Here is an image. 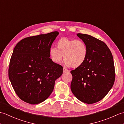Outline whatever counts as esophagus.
Listing matches in <instances>:
<instances>
[{
  "label": "esophagus",
  "mask_w": 124,
  "mask_h": 124,
  "mask_svg": "<svg viewBox=\"0 0 124 124\" xmlns=\"http://www.w3.org/2000/svg\"><path fill=\"white\" fill-rule=\"evenodd\" d=\"M69 71V70H67V69H65V68H63V72H67Z\"/></svg>",
  "instance_id": "1"
}]
</instances>
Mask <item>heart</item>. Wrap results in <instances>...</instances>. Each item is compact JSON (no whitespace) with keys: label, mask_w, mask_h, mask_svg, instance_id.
I'll return each mask as SVG.
<instances>
[{"label":"heart","mask_w":124,"mask_h":124,"mask_svg":"<svg viewBox=\"0 0 124 124\" xmlns=\"http://www.w3.org/2000/svg\"><path fill=\"white\" fill-rule=\"evenodd\" d=\"M56 48L49 50V57L53 62L59 64L63 58L65 66L78 68L87 59L88 49L86 44L81 40L62 38L56 43Z\"/></svg>","instance_id":"heart-1"}]
</instances>
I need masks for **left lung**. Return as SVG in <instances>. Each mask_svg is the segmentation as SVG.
Segmentation results:
<instances>
[{
	"label": "left lung",
	"mask_w": 124,
	"mask_h": 124,
	"mask_svg": "<svg viewBox=\"0 0 124 124\" xmlns=\"http://www.w3.org/2000/svg\"><path fill=\"white\" fill-rule=\"evenodd\" d=\"M77 36L86 44L88 53L85 63L71 71V90L80 101L93 104L104 98L114 85V59L104 42L86 34Z\"/></svg>",
	"instance_id": "left-lung-1"
}]
</instances>
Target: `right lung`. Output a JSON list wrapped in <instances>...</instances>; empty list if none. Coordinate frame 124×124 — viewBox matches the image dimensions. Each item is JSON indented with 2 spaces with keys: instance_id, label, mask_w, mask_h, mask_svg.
Returning a JSON list of instances; mask_svg holds the SVG:
<instances>
[{
  "instance_id": "obj_1",
  "label": "right lung",
  "mask_w": 124,
  "mask_h": 124,
  "mask_svg": "<svg viewBox=\"0 0 124 124\" xmlns=\"http://www.w3.org/2000/svg\"><path fill=\"white\" fill-rule=\"evenodd\" d=\"M54 31L29 37L16 44L10 60L8 77L16 94L31 104L44 101L61 76L63 67L49 57V50L59 35Z\"/></svg>"
}]
</instances>
